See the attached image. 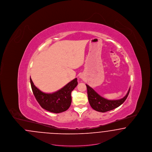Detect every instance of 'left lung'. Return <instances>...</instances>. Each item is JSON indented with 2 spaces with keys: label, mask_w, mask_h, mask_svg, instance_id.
Masks as SVG:
<instances>
[{
  "label": "left lung",
  "mask_w": 152,
  "mask_h": 152,
  "mask_svg": "<svg viewBox=\"0 0 152 152\" xmlns=\"http://www.w3.org/2000/svg\"><path fill=\"white\" fill-rule=\"evenodd\" d=\"M86 86L88 98L90 105L94 110L100 112H106L120 106L128 96L130 89H129L128 93L122 99L115 100H109L101 97L88 85L86 84Z\"/></svg>",
  "instance_id": "left-lung-1"
}]
</instances>
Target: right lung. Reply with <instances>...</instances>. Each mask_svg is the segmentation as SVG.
Returning a JSON list of instances; mask_svg holds the SVG:
<instances>
[{
  "mask_svg": "<svg viewBox=\"0 0 152 152\" xmlns=\"http://www.w3.org/2000/svg\"><path fill=\"white\" fill-rule=\"evenodd\" d=\"M30 83L36 100L43 108L52 113L63 112L69 108L71 102V92L77 86V79L75 78L63 88L52 94L42 92L35 87L31 78Z\"/></svg>",
  "mask_w": 152,
  "mask_h": 152,
  "instance_id": "1",
  "label": "right lung"
}]
</instances>
